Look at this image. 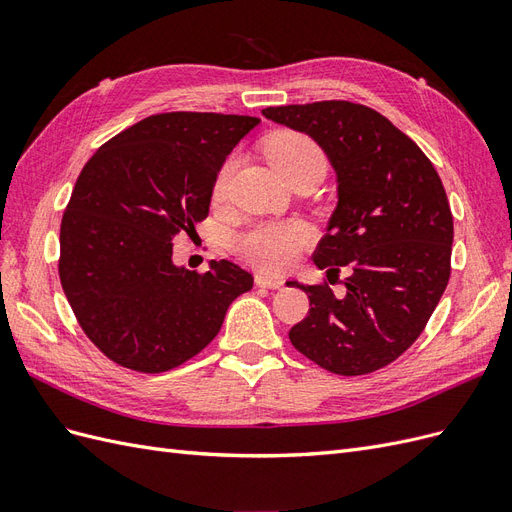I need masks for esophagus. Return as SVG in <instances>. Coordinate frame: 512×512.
Here are the masks:
<instances>
[{
  "instance_id": "esophagus-1",
  "label": "esophagus",
  "mask_w": 512,
  "mask_h": 512,
  "mask_svg": "<svg viewBox=\"0 0 512 512\" xmlns=\"http://www.w3.org/2000/svg\"><path fill=\"white\" fill-rule=\"evenodd\" d=\"M256 286L260 288H271V290H280L284 286V282L280 280V277H273V275H267V273H258L256 275Z\"/></svg>"
}]
</instances>
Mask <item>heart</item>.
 Returning a JSON list of instances; mask_svg holds the SVG:
<instances>
[{
    "label": "heart",
    "mask_w": 512,
    "mask_h": 512,
    "mask_svg": "<svg viewBox=\"0 0 512 512\" xmlns=\"http://www.w3.org/2000/svg\"><path fill=\"white\" fill-rule=\"evenodd\" d=\"M265 153L275 173L284 181L309 166H324V156L312 138L301 132H280L271 136ZM235 162L228 160L213 185V196L222 198L228 190V179ZM309 230L299 222H258L247 226L232 237L235 252L252 262L254 267L267 271H284L292 265L299 247L307 243Z\"/></svg>",
    "instance_id": "b5f03b06"
}]
</instances>
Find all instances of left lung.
Here are the masks:
<instances>
[{
	"mask_svg": "<svg viewBox=\"0 0 512 512\" xmlns=\"http://www.w3.org/2000/svg\"><path fill=\"white\" fill-rule=\"evenodd\" d=\"M267 119L312 136L337 177V205L316 247L318 269L350 267L346 294L305 286L307 316L288 337L339 376L393 363L423 333L451 277L453 215L425 153L374 108L346 100L269 106ZM331 282V277H329Z\"/></svg>",
	"mask_w": 512,
	"mask_h": 512,
	"instance_id": "8db88e82",
	"label": "left lung"
}]
</instances>
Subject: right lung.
I'll return each instance as SVG.
<instances>
[{
    "label": "right lung",
    "instance_id": "1",
    "mask_svg": "<svg viewBox=\"0 0 512 512\" xmlns=\"http://www.w3.org/2000/svg\"><path fill=\"white\" fill-rule=\"evenodd\" d=\"M260 123L220 113L151 115L83 166L59 232V280L85 335L143 374L179 367L220 333L254 277L230 260L207 273L173 262L205 220L228 153Z\"/></svg>",
    "mask_w": 512,
    "mask_h": 512
}]
</instances>
